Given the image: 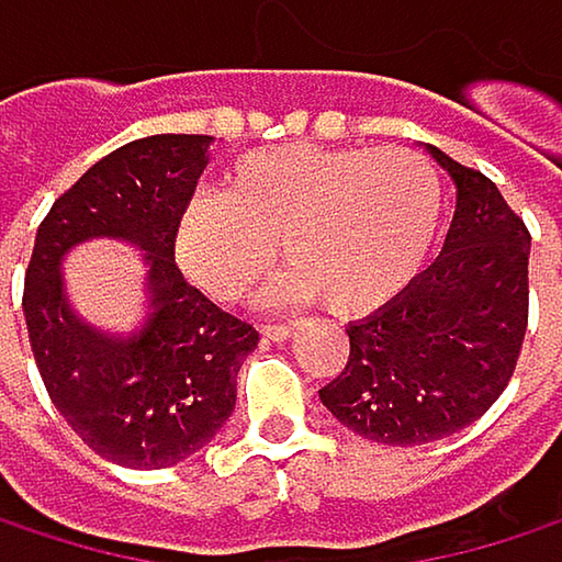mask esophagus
<instances>
[{
  "label": "esophagus",
  "mask_w": 562,
  "mask_h": 562,
  "mask_svg": "<svg viewBox=\"0 0 562 562\" xmlns=\"http://www.w3.org/2000/svg\"><path fill=\"white\" fill-rule=\"evenodd\" d=\"M296 333V326H286V323H272V326H262V336L272 339V342H283Z\"/></svg>",
  "instance_id": "1"
}]
</instances>
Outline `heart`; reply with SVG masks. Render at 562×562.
Listing matches in <instances>:
<instances>
[{"label": "heart", "instance_id": "b5f03b06", "mask_svg": "<svg viewBox=\"0 0 562 562\" xmlns=\"http://www.w3.org/2000/svg\"><path fill=\"white\" fill-rule=\"evenodd\" d=\"M439 216L443 182L413 149L283 146L246 156L220 199L182 213L176 256L199 290L236 300L269 269L276 243L290 266L276 296L367 316L419 276Z\"/></svg>", "mask_w": 562, "mask_h": 562}]
</instances>
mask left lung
<instances>
[{
  "mask_svg": "<svg viewBox=\"0 0 562 562\" xmlns=\"http://www.w3.org/2000/svg\"><path fill=\"white\" fill-rule=\"evenodd\" d=\"M457 182L443 252L367 319L323 406L383 447H419L480 419L506 390L527 333L530 233L476 169L429 146Z\"/></svg>",
  "mask_w": 562,
  "mask_h": 562,
  "instance_id": "1",
  "label": "left lung"
}]
</instances>
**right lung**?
Returning <instances> with one entry per match:
<instances>
[{"instance_id":"obj_1","label":"right lung","mask_w":562,"mask_h":562,"mask_svg":"<svg viewBox=\"0 0 562 562\" xmlns=\"http://www.w3.org/2000/svg\"><path fill=\"white\" fill-rule=\"evenodd\" d=\"M213 136H146L119 146L63 192L25 269V329L56 409L109 463L162 470L189 460L236 406V373L259 333L223 313L176 266V233L210 162ZM92 238L144 252L147 313L130 334L78 319L65 256Z\"/></svg>"}]
</instances>
